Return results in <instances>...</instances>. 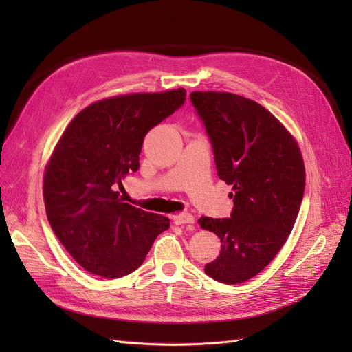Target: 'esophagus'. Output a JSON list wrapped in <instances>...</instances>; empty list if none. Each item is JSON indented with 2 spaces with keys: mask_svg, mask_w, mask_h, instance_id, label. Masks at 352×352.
<instances>
[{
  "mask_svg": "<svg viewBox=\"0 0 352 352\" xmlns=\"http://www.w3.org/2000/svg\"><path fill=\"white\" fill-rule=\"evenodd\" d=\"M176 225H194L195 217L190 212H180V214L173 217Z\"/></svg>",
  "mask_w": 352,
  "mask_h": 352,
  "instance_id": "1",
  "label": "esophagus"
}]
</instances>
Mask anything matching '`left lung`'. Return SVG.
<instances>
[{
	"mask_svg": "<svg viewBox=\"0 0 352 352\" xmlns=\"http://www.w3.org/2000/svg\"><path fill=\"white\" fill-rule=\"evenodd\" d=\"M190 101L210 136L217 175L233 190L229 219L198 220L221 242L204 270L217 282L242 283L267 267L291 235L305 188L302 154L258 102L216 91H195Z\"/></svg>",
	"mask_w": 352,
	"mask_h": 352,
	"instance_id": "1",
	"label": "left lung"
}]
</instances>
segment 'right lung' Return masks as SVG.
<instances>
[{"instance_id":"add662e5","label":"right lung","mask_w":352,"mask_h":352,"mask_svg":"<svg viewBox=\"0 0 352 352\" xmlns=\"http://www.w3.org/2000/svg\"><path fill=\"white\" fill-rule=\"evenodd\" d=\"M186 91L136 92L92 102L69 123L44 172L50 225L78 264L104 279L135 272L170 219L123 202L116 186L140 168L145 135Z\"/></svg>"}]
</instances>
